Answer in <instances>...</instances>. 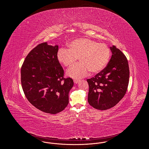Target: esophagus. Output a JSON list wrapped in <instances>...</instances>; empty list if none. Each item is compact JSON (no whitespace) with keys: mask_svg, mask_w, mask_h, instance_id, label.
<instances>
[{"mask_svg":"<svg viewBox=\"0 0 149 149\" xmlns=\"http://www.w3.org/2000/svg\"><path fill=\"white\" fill-rule=\"evenodd\" d=\"M79 80H74V83H75V84H78V83H79Z\"/></svg>","mask_w":149,"mask_h":149,"instance_id":"obj_1","label":"esophagus"}]
</instances>
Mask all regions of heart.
I'll use <instances>...</instances> for the list:
<instances>
[{"mask_svg":"<svg viewBox=\"0 0 149 149\" xmlns=\"http://www.w3.org/2000/svg\"><path fill=\"white\" fill-rule=\"evenodd\" d=\"M69 49L58 50L57 58L66 67H71L78 60L80 63L72 66L66 72L70 78L79 79L86 77L89 72L97 74L108 64L111 50L105 43H98L89 38H79L68 44Z\"/></svg>","mask_w":149,"mask_h":149,"instance_id":"1","label":"heart"}]
</instances>
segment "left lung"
I'll return each mask as SVG.
<instances>
[{
    "mask_svg": "<svg viewBox=\"0 0 149 149\" xmlns=\"http://www.w3.org/2000/svg\"><path fill=\"white\" fill-rule=\"evenodd\" d=\"M110 49L112 55L106 67L94 77L86 80L89 88L88 103L99 110L116 106L125 96L129 83L126 57L115 46Z\"/></svg>",
    "mask_w": 149,
    "mask_h": 149,
    "instance_id": "8db88e82",
    "label": "left lung"
}]
</instances>
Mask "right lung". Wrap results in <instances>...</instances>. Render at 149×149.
I'll use <instances>...</instances> for the list:
<instances>
[{
	"label": "right lung",
	"mask_w": 149,
	"mask_h": 149,
	"mask_svg": "<svg viewBox=\"0 0 149 149\" xmlns=\"http://www.w3.org/2000/svg\"><path fill=\"white\" fill-rule=\"evenodd\" d=\"M57 45L41 43L31 50L21 67L22 86L26 97L38 109L56 114L69 103L72 79L64 78V71L57 58Z\"/></svg>",
	"instance_id": "add662e5"
}]
</instances>
